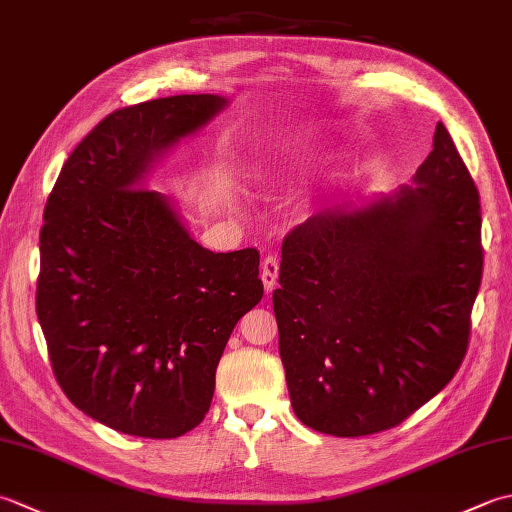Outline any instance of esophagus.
Listing matches in <instances>:
<instances>
[{
    "label": "esophagus",
    "instance_id": "obj_1",
    "mask_svg": "<svg viewBox=\"0 0 512 512\" xmlns=\"http://www.w3.org/2000/svg\"><path fill=\"white\" fill-rule=\"evenodd\" d=\"M277 277H279V262L277 257H266L262 262V281H264V288L266 292H270L277 284Z\"/></svg>",
    "mask_w": 512,
    "mask_h": 512
}]
</instances>
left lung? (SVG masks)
I'll list each match as a JSON object with an SVG mask.
<instances>
[{"mask_svg":"<svg viewBox=\"0 0 512 512\" xmlns=\"http://www.w3.org/2000/svg\"><path fill=\"white\" fill-rule=\"evenodd\" d=\"M416 184L314 215L281 244L279 354L292 409L314 431L361 438L396 427L464 361L482 211L442 123Z\"/></svg>","mask_w":512,"mask_h":512,"instance_id":"left-lung-1","label":"left lung"}]
</instances>
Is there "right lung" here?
Here are the masks:
<instances>
[{
	"instance_id": "right-lung-1",
	"label": "right lung",
	"mask_w": 512,
	"mask_h": 512,
	"mask_svg": "<svg viewBox=\"0 0 512 512\" xmlns=\"http://www.w3.org/2000/svg\"><path fill=\"white\" fill-rule=\"evenodd\" d=\"M226 105L180 94L107 114L43 209L37 317L76 409L127 436L198 427L237 321L264 297L259 250L202 248L143 180L162 149Z\"/></svg>"
}]
</instances>
